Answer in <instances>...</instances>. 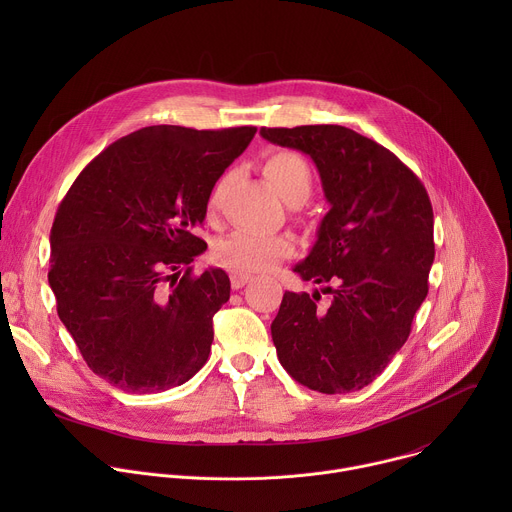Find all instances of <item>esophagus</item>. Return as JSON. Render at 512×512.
<instances>
[{"label":"esophagus","instance_id":"esophagus-1","mask_svg":"<svg viewBox=\"0 0 512 512\" xmlns=\"http://www.w3.org/2000/svg\"><path fill=\"white\" fill-rule=\"evenodd\" d=\"M251 279H253V277H251L249 273H241V271H233V273H231V285H233V289H241V287L247 285Z\"/></svg>","mask_w":512,"mask_h":512}]
</instances>
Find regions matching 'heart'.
<instances>
[{
    "mask_svg": "<svg viewBox=\"0 0 512 512\" xmlns=\"http://www.w3.org/2000/svg\"><path fill=\"white\" fill-rule=\"evenodd\" d=\"M265 176L287 202H304L312 192V170L308 162L296 152H275L265 162ZM223 182L210 196L208 206L214 208ZM294 253V241L287 235H269L251 229H239L218 241L212 259L233 271L251 273L267 271L277 261Z\"/></svg>",
    "mask_w": 512,
    "mask_h": 512,
    "instance_id": "heart-1",
    "label": "heart"
}]
</instances>
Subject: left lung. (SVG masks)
<instances>
[{
  "label": "left lung",
  "instance_id": "8db88e82",
  "mask_svg": "<svg viewBox=\"0 0 512 512\" xmlns=\"http://www.w3.org/2000/svg\"><path fill=\"white\" fill-rule=\"evenodd\" d=\"M316 164L330 210L294 267L314 294L285 291L271 324L281 367L334 395L373 383L411 332L433 263V210L421 180L387 148L342 125L261 127ZM324 293L328 307H318Z\"/></svg>",
  "mask_w": 512,
  "mask_h": 512
}]
</instances>
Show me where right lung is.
<instances>
[{
    "label": "right lung",
    "mask_w": 512,
    "mask_h": 512,
    "mask_svg": "<svg viewBox=\"0 0 512 512\" xmlns=\"http://www.w3.org/2000/svg\"><path fill=\"white\" fill-rule=\"evenodd\" d=\"M255 131L143 127L103 150L62 198L48 283L89 369L113 387L168 391L208 360L231 281L223 269L192 275L206 251L194 231Z\"/></svg>",
    "instance_id": "1"
}]
</instances>
